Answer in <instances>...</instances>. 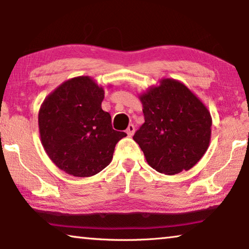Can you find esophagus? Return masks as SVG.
<instances>
[{
  "label": "esophagus",
  "mask_w": 249,
  "mask_h": 249,
  "mask_svg": "<svg viewBox=\"0 0 249 249\" xmlns=\"http://www.w3.org/2000/svg\"><path fill=\"white\" fill-rule=\"evenodd\" d=\"M134 132H135V126L133 124H129L127 129H126V133H127V135L132 136L133 134H134Z\"/></svg>",
  "instance_id": "esophagus-1"
}]
</instances>
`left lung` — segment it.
Returning a JSON list of instances; mask_svg holds the SVG:
<instances>
[{
  "label": "left lung",
  "mask_w": 249,
  "mask_h": 249,
  "mask_svg": "<svg viewBox=\"0 0 249 249\" xmlns=\"http://www.w3.org/2000/svg\"><path fill=\"white\" fill-rule=\"evenodd\" d=\"M139 98L145 122L133 140L148 163L164 175L191 169L210 144L212 118L208 108L174 79H162Z\"/></svg>",
  "instance_id": "8db88e82"
}]
</instances>
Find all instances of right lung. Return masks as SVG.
I'll use <instances>...</instances> for the list:
<instances>
[{
	"mask_svg": "<svg viewBox=\"0 0 249 249\" xmlns=\"http://www.w3.org/2000/svg\"><path fill=\"white\" fill-rule=\"evenodd\" d=\"M105 91L89 76L63 82L48 94L38 114L45 151L59 169L75 177L100 173L113 159L115 145L126 136L115 131L101 108Z\"/></svg>",
	"mask_w": 249,
	"mask_h": 249,
	"instance_id": "1",
	"label": "right lung"
}]
</instances>
